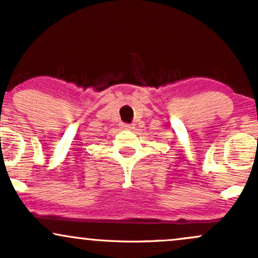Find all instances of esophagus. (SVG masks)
<instances>
[{
    "label": "esophagus",
    "mask_w": 258,
    "mask_h": 258,
    "mask_svg": "<svg viewBox=\"0 0 258 258\" xmlns=\"http://www.w3.org/2000/svg\"><path fill=\"white\" fill-rule=\"evenodd\" d=\"M122 128L125 130H133L135 127H133V125H128V123H122Z\"/></svg>",
    "instance_id": "esophagus-1"
}]
</instances>
